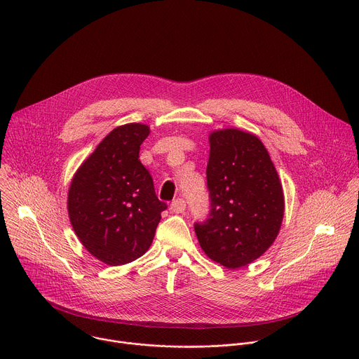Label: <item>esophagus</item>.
Here are the masks:
<instances>
[{
    "mask_svg": "<svg viewBox=\"0 0 359 359\" xmlns=\"http://www.w3.org/2000/svg\"><path fill=\"white\" fill-rule=\"evenodd\" d=\"M186 209V201L183 198H176L170 204V210L173 213H183Z\"/></svg>",
    "mask_w": 359,
    "mask_h": 359,
    "instance_id": "obj_1",
    "label": "esophagus"
}]
</instances>
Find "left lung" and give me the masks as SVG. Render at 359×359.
Listing matches in <instances>:
<instances>
[{
	"label": "left lung",
	"mask_w": 359,
	"mask_h": 359,
	"mask_svg": "<svg viewBox=\"0 0 359 359\" xmlns=\"http://www.w3.org/2000/svg\"><path fill=\"white\" fill-rule=\"evenodd\" d=\"M206 169L210 213L194 223L200 247L213 262L240 269L274 243L284 216V194L263 142L238 129L209 136Z\"/></svg>",
	"instance_id": "8db88e82"
}]
</instances>
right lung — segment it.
Listing matches in <instances>:
<instances>
[{"label":"right lung","instance_id":"obj_1","mask_svg":"<svg viewBox=\"0 0 359 359\" xmlns=\"http://www.w3.org/2000/svg\"><path fill=\"white\" fill-rule=\"evenodd\" d=\"M150 129L142 123L115 128L76 170L68 213L83 247L108 266L143 255L155 237L168 204L155 193L149 170L139 161Z\"/></svg>","mask_w":359,"mask_h":359}]
</instances>
